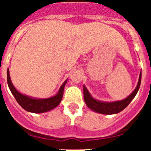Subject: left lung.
I'll return each mask as SVG.
<instances>
[{
	"label": "left lung",
	"mask_w": 151,
	"mask_h": 151,
	"mask_svg": "<svg viewBox=\"0 0 151 151\" xmlns=\"http://www.w3.org/2000/svg\"><path fill=\"white\" fill-rule=\"evenodd\" d=\"M141 77H142V73L140 72L139 77L138 84H137L136 88L129 96L125 99H122V100L114 101V102H104V101H100L94 99L85 85L83 86L84 100H85L88 107L95 112L103 114H117V113L122 111L124 108H126L129 103H131V101L134 99V97L136 96V95L137 94L139 91V86H140Z\"/></svg>",
	"instance_id": "obj_1"
}]
</instances>
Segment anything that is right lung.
<instances>
[{"instance_id":"obj_1","label":"right lung","mask_w":151,"mask_h":151,"mask_svg":"<svg viewBox=\"0 0 151 151\" xmlns=\"http://www.w3.org/2000/svg\"><path fill=\"white\" fill-rule=\"evenodd\" d=\"M7 80H8V88L18 103L25 110H27L28 112L35 113V114L48 112L58 106L63 99L64 87L67 82V80L64 81L63 84L61 85V87L59 88V92H57V94H55V96H54L46 98V99H37V98H33V97L28 96L27 95L22 94L14 87V85L11 81L8 69L7 70Z\"/></svg>"}]
</instances>
